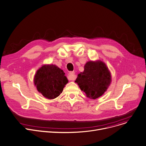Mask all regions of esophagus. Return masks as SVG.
Masks as SVG:
<instances>
[{
	"label": "esophagus",
	"mask_w": 146,
	"mask_h": 146,
	"mask_svg": "<svg viewBox=\"0 0 146 146\" xmlns=\"http://www.w3.org/2000/svg\"><path fill=\"white\" fill-rule=\"evenodd\" d=\"M68 78L69 80H74L76 78V75L74 72H70L68 74Z\"/></svg>",
	"instance_id": "esophagus-1"
}]
</instances>
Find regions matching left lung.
<instances>
[{
	"label": "left lung",
	"mask_w": 146,
	"mask_h": 146,
	"mask_svg": "<svg viewBox=\"0 0 146 146\" xmlns=\"http://www.w3.org/2000/svg\"><path fill=\"white\" fill-rule=\"evenodd\" d=\"M111 81V74L106 64L101 60H96L85 64L84 72L78 74L75 82L87 98L96 99L104 94Z\"/></svg>",
	"instance_id": "left-lung-1"
}]
</instances>
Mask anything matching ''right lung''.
Returning <instances> with one entry per match:
<instances>
[{"instance_id": "add662e5", "label": "right lung", "mask_w": 146, "mask_h": 146, "mask_svg": "<svg viewBox=\"0 0 146 146\" xmlns=\"http://www.w3.org/2000/svg\"><path fill=\"white\" fill-rule=\"evenodd\" d=\"M33 81L37 90L50 100L59 96L68 82L64 71L53 64L43 65L36 70Z\"/></svg>"}]
</instances>
